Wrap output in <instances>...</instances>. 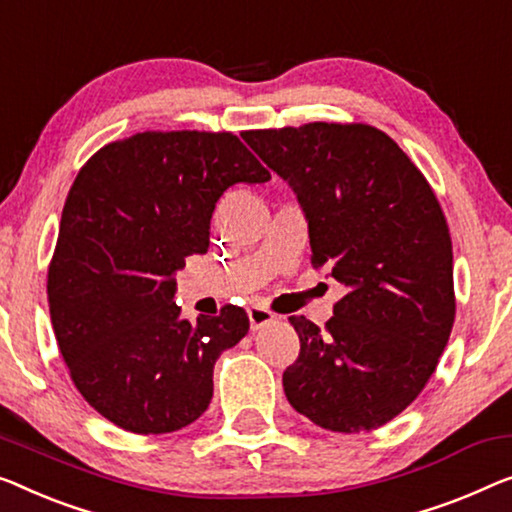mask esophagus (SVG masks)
<instances>
[{
	"label": "esophagus",
	"mask_w": 512,
	"mask_h": 512,
	"mask_svg": "<svg viewBox=\"0 0 512 512\" xmlns=\"http://www.w3.org/2000/svg\"><path fill=\"white\" fill-rule=\"evenodd\" d=\"M248 319H250V329L259 331V329H264V326H269V324L276 322V315H273L271 310L259 308V305H253V308H248Z\"/></svg>",
	"instance_id": "34e87169"
}]
</instances>
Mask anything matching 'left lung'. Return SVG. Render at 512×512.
Instances as JSON below:
<instances>
[{"label": "left lung", "instance_id": "8db88e82", "mask_svg": "<svg viewBox=\"0 0 512 512\" xmlns=\"http://www.w3.org/2000/svg\"><path fill=\"white\" fill-rule=\"evenodd\" d=\"M308 220L312 266L347 294L322 331L289 317L301 352L282 375L292 407L331 432H370L423 391L455 322L453 243L430 183L386 133L315 121L246 131Z\"/></svg>", "mask_w": 512, "mask_h": 512}]
</instances>
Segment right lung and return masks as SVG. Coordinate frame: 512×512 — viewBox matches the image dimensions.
<instances>
[{
    "mask_svg": "<svg viewBox=\"0 0 512 512\" xmlns=\"http://www.w3.org/2000/svg\"><path fill=\"white\" fill-rule=\"evenodd\" d=\"M271 174L232 133L147 131L105 144L68 190L48 271L50 319L91 407L135 434L197 421L213 365L248 333L243 308L181 317L174 273L207 253L216 202Z\"/></svg>",
    "mask_w": 512,
    "mask_h": 512,
    "instance_id": "right-lung-1",
    "label": "right lung"
}]
</instances>
